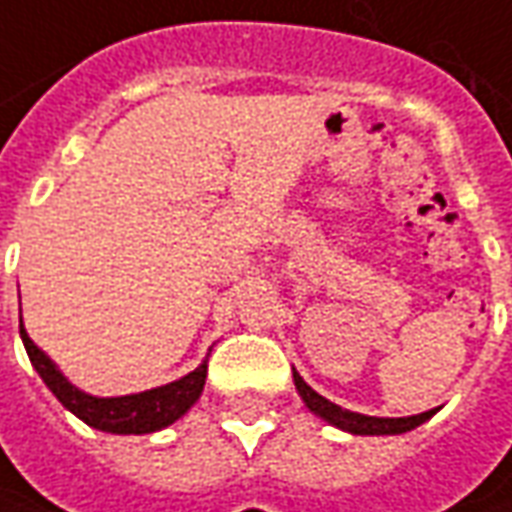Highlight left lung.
Masks as SVG:
<instances>
[{
    "label": "left lung",
    "instance_id": "obj_1",
    "mask_svg": "<svg viewBox=\"0 0 512 512\" xmlns=\"http://www.w3.org/2000/svg\"><path fill=\"white\" fill-rule=\"evenodd\" d=\"M293 382H296V391L305 399V405L321 416L324 421H330L335 427H341L346 432H355V435H399V432H407L424 424L427 418L435 413V410H427V413H418V416L407 418H377V416H363V413H352V410H343L330 399H324L321 393H316L310 385H307L296 371H293Z\"/></svg>",
    "mask_w": 512,
    "mask_h": 512
}]
</instances>
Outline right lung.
Here are the masks:
<instances>
[{
  "mask_svg": "<svg viewBox=\"0 0 512 512\" xmlns=\"http://www.w3.org/2000/svg\"><path fill=\"white\" fill-rule=\"evenodd\" d=\"M21 330V341L24 349L30 355L32 366L41 374V380L49 385V391L55 393L57 399L63 402V407H69L71 413L82 418L85 424H91L96 430L119 432V435H141V432H155L174 424L177 418L188 413V407L199 399V393L205 388L207 377V360L202 366L185 374L182 380L169 382L163 388H152L144 393H132V396H113V399H99L91 393H82L80 388H74L55 363L30 341V335Z\"/></svg>",
  "mask_w": 512,
  "mask_h": 512,
  "instance_id": "obj_1",
  "label": "right lung"
}]
</instances>
